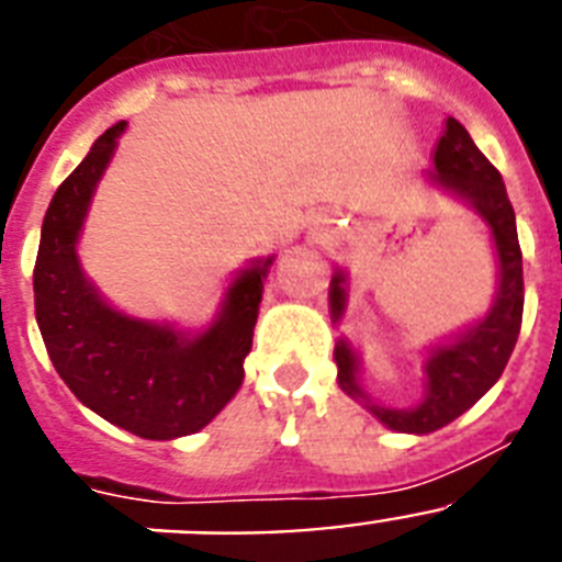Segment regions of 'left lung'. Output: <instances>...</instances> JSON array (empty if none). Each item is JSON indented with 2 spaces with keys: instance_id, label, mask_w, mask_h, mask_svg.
I'll return each instance as SVG.
<instances>
[{
  "instance_id": "1",
  "label": "left lung",
  "mask_w": 562,
  "mask_h": 562,
  "mask_svg": "<svg viewBox=\"0 0 562 562\" xmlns=\"http://www.w3.org/2000/svg\"><path fill=\"white\" fill-rule=\"evenodd\" d=\"M436 171L434 180L450 188L481 213L493 231L495 250H498V295H495L493 312L467 329L450 346H439L428 357V396L419 408L394 411L380 408L369 402L371 414L400 430V434H434L445 428L448 422L473 408L475 402L493 389L495 380L504 374L509 355L518 340L520 321H524V256L518 245V227H515L513 202L506 196L504 180L498 168L486 160L473 137L467 134L456 117H448V132L441 134L436 146ZM342 276L331 278V315L340 317L342 312ZM337 382L351 396L366 394L357 385V362L346 342H337Z\"/></svg>"
}]
</instances>
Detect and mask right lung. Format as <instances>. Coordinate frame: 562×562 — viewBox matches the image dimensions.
I'll return each mask as SVG.
<instances>
[{
	"label": "right lung",
	"mask_w": 562,
	"mask_h": 562,
	"mask_svg": "<svg viewBox=\"0 0 562 562\" xmlns=\"http://www.w3.org/2000/svg\"><path fill=\"white\" fill-rule=\"evenodd\" d=\"M123 126L98 137L49 202L33 270L36 321L58 376L87 408L143 439H177L205 428L245 380L270 258L236 278L220 321L200 337L103 304L81 276L76 241Z\"/></svg>",
	"instance_id": "obj_1"
}]
</instances>
